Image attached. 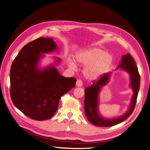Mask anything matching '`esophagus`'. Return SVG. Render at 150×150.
<instances>
[{"label":"esophagus","mask_w":150,"mask_h":150,"mask_svg":"<svg viewBox=\"0 0 150 150\" xmlns=\"http://www.w3.org/2000/svg\"><path fill=\"white\" fill-rule=\"evenodd\" d=\"M83 85V82L81 80H80V79H79V80L77 81L76 82V86H79V87H81Z\"/></svg>","instance_id":"34e87169"}]
</instances>
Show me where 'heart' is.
I'll list each match as a JSON object with an SVG mask.
<instances>
[{
  "label": "heart",
  "instance_id": "obj_1",
  "mask_svg": "<svg viewBox=\"0 0 150 150\" xmlns=\"http://www.w3.org/2000/svg\"><path fill=\"white\" fill-rule=\"evenodd\" d=\"M76 60L79 64L86 65L83 71L85 77L96 80L110 68L113 62V57L102 49L94 48L79 52L76 56ZM70 67L73 69L76 68L74 62L71 63Z\"/></svg>",
  "mask_w": 150,
  "mask_h": 150
}]
</instances>
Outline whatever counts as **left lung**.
<instances>
[{
  "mask_svg": "<svg viewBox=\"0 0 150 150\" xmlns=\"http://www.w3.org/2000/svg\"><path fill=\"white\" fill-rule=\"evenodd\" d=\"M121 59L120 64L117 69L121 68V69L129 73L131 86L134 91V94L131 100L130 107L125 114L118 118L106 119L100 116L98 111L99 93L101 88L107 85L109 82L111 73L103 75L98 81H92L93 84L85 88L84 107L85 115L88 120L96 126L109 127L116 125L127 119L134 111L139 90L140 77L135 61L129 54L123 56Z\"/></svg>",
  "mask_w": 150,
  "mask_h": 150,
  "instance_id": "8db88e82",
  "label": "left lung"
}]
</instances>
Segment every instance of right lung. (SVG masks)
Wrapping results in <instances>:
<instances>
[{"instance_id":"1","label":"right lung","mask_w":150,"mask_h":150,"mask_svg":"<svg viewBox=\"0 0 150 150\" xmlns=\"http://www.w3.org/2000/svg\"><path fill=\"white\" fill-rule=\"evenodd\" d=\"M56 49L52 38H38L21 49L11 67V100L25 115L34 120L51 118L61 97L76 85L75 78L61 76L54 65L39 69L42 54ZM59 62L57 59L56 65Z\"/></svg>"}]
</instances>
